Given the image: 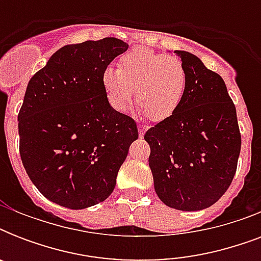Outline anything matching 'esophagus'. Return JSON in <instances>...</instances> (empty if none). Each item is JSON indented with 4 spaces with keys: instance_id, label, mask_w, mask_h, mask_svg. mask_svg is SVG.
Listing matches in <instances>:
<instances>
[{
    "instance_id": "obj_1",
    "label": "esophagus",
    "mask_w": 261,
    "mask_h": 261,
    "mask_svg": "<svg viewBox=\"0 0 261 261\" xmlns=\"http://www.w3.org/2000/svg\"><path fill=\"white\" fill-rule=\"evenodd\" d=\"M138 130H139V137H143V135H145V133H146V126H143V124H139Z\"/></svg>"
}]
</instances>
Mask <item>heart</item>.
Returning <instances> with one entry per match:
<instances>
[{"label":"heart","instance_id":"obj_1","mask_svg":"<svg viewBox=\"0 0 261 261\" xmlns=\"http://www.w3.org/2000/svg\"><path fill=\"white\" fill-rule=\"evenodd\" d=\"M101 85L115 111H126L135 89L139 115L161 122L171 118L181 104L187 74L176 57L138 47L119 58L118 69L107 67L102 71Z\"/></svg>","mask_w":261,"mask_h":261}]
</instances>
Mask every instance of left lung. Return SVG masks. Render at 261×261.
Returning <instances> with one entry per match:
<instances>
[{"mask_svg":"<svg viewBox=\"0 0 261 261\" xmlns=\"http://www.w3.org/2000/svg\"><path fill=\"white\" fill-rule=\"evenodd\" d=\"M176 54L186 69V94L171 118L146 131L145 141L159 198L176 210L198 211L230 187L241 134L222 77L191 53Z\"/></svg>","mask_w":261,"mask_h":261,"instance_id":"1","label":"left lung"}]
</instances>
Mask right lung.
Here are the masks:
<instances>
[{
	"mask_svg": "<svg viewBox=\"0 0 261 261\" xmlns=\"http://www.w3.org/2000/svg\"><path fill=\"white\" fill-rule=\"evenodd\" d=\"M128 44L104 38L67 44L34 74L18 112L20 155L48 200L81 210L106 200L130 145L134 119L110 106L102 71Z\"/></svg>",
	"mask_w": 261,
	"mask_h": 261,
	"instance_id": "1",
	"label": "right lung"
}]
</instances>
